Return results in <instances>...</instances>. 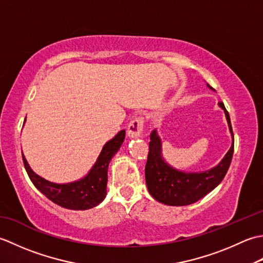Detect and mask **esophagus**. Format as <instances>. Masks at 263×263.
I'll use <instances>...</instances> for the list:
<instances>
[{"instance_id": "obj_1", "label": "esophagus", "mask_w": 263, "mask_h": 263, "mask_svg": "<svg viewBox=\"0 0 263 263\" xmlns=\"http://www.w3.org/2000/svg\"><path fill=\"white\" fill-rule=\"evenodd\" d=\"M143 130V119L142 117H137L130 122L127 126V136L130 138H139L141 136Z\"/></svg>"}]
</instances>
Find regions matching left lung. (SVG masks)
<instances>
[{
    "label": "left lung",
    "instance_id": "obj_1",
    "mask_svg": "<svg viewBox=\"0 0 263 263\" xmlns=\"http://www.w3.org/2000/svg\"><path fill=\"white\" fill-rule=\"evenodd\" d=\"M206 87L211 88L208 83ZM225 111L232 136V146L217 166L202 172H184L171 166L163 157L161 139L154 130L150 135L149 154L146 164V184L149 193L160 203L167 205H187L197 202L211 192L224 180L234 153V135L230 114L222 103L218 104Z\"/></svg>",
    "mask_w": 263,
    "mask_h": 263
}]
</instances>
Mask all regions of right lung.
<instances>
[{
	"mask_svg": "<svg viewBox=\"0 0 263 263\" xmlns=\"http://www.w3.org/2000/svg\"><path fill=\"white\" fill-rule=\"evenodd\" d=\"M125 139V130L105 143L96 163L88 174L78 181L70 183H54L39 176L31 170L26 157L22 154L27 174L39 191L47 199L58 205L71 210H87L98 205L107 193V170L111 158L119 152Z\"/></svg>",
	"mask_w": 263,
	"mask_h": 263,
	"instance_id": "obj_1",
	"label": "right lung"
}]
</instances>
